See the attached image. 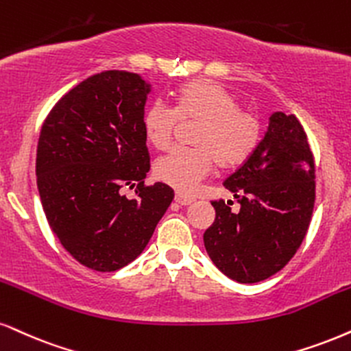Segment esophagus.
<instances>
[{
	"label": "esophagus",
	"mask_w": 351,
	"mask_h": 351,
	"mask_svg": "<svg viewBox=\"0 0 351 351\" xmlns=\"http://www.w3.org/2000/svg\"><path fill=\"white\" fill-rule=\"evenodd\" d=\"M193 200H195V198H193V197L184 195V193H180V192L176 193V202L179 203V205H190V203H192Z\"/></svg>",
	"instance_id": "obj_1"
}]
</instances>
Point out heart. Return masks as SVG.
I'll use <instances>...</instances> for the list:
<instances>
[{"instance_id": "obj_1", "label": "heart", "mask_w": 351, "mask_h": 351, "mask_svg": "<svg viewBox=\"0 0 351 351\" xmlns=\"http://www.w3.org/2000/svg\"><path fill=\"white\" fill-rule=\"evenodd\" d=\"M180 120L198 122L190 148L177 146L156 159L154 176L179 192L189 193L213 169L241 166L257 148L262 123L257 114L242 109L224 86L195 80L179 90L176 107L154 101L143 112V132L154 148L171 145Z\"/></svg>"}]
</instances>
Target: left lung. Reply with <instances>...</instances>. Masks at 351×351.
<instances>
[{"mask_svg": "<svg viewBox=\"0 0 351 351\" xmlns=\"http://www.w3.org/2000/svg\"><path fill=\"white\" fill-rule=\"evenodd\" d=\"M241 203L211 200L215 223L203 234L210 258L239 283H257L295 257L315 202V167L308 135L295 115L275 112L265 138L224 180Z\"/></svg>", "mask_w": 351, "mask_h": 351, "instance_id": "obj_1", "label": "left lung"}]
</instances>
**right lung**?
I'll return each mask as SVG.
<instances>
[{
  "label": "right lung",
  "instance_id": "1",
  "mask_svg": "<svg viewBox=\"0 0 351 351\" xmlns=\"http://www.w3.org/2000/svg\"><path fill=\"white\" fill-rule=\"evenodd\" d=\"M148 93L141 75L102 71L55 104L38 136L36 174L47 221L73 258L96 271L135 261L174 200L169 185L145 184ZM125 186L136 197L125 196Z\"/></svg>",
  "mask_w": 351,
  "mask_h": 351
}]
</instances>
